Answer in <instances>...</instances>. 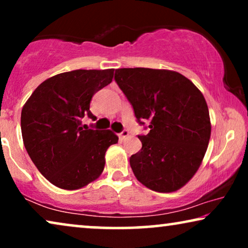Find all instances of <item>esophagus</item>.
I'll return each instance as SVG.
<instances>
[{"instance_id":"34e87169","label":"esophagus","mask_w":248,"mask_h":248,"mask_svg":"<svg viewBox=\"0 0 248 248\" xmlns=\"http://www.w3.org/2000/svg\"><path fill=\"white\" fill-rule=\"evenodd\" d=\"M128 137H130V133H128V131H126V130H124L123 132H121V133L118 134V138H120L121 141L126 140Z\"/></svg>"}]
</instances>
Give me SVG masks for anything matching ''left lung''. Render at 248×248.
<instances>
[{
  "mask_svg": "<svg viewBox=\"0 0 248 248\" xmlns=\"http://www.w3.org/2000/svg\"><path fill=\"white\" fill-rule=\"evenodd\" d=\"M115 81L150 132L139 135L142 149L131 155L135 177L145 187L170 193L198 171L211 135L209 108L201 91L171 70L118 69Z\"/></svg>",
  "mask_w": 248,
  "mask_h": 248,
  "instance_id": "left-lung-1",
  "label": "left lung"
}]
</instances>
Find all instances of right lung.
Here are the masks:
<instances>
[{"label": "right lung", "mask_w": 248, "mask_h": 248, "mask_svg": "<svg viewBox=\"0 0 248 248\" xmlns=\"http://www.w3.org/2000/svg\"><path fill=\"white\" fill-rule=\"evenodd\" d=\"M114 69L74 70L36 88L23 105V144L37 169L57 187L74 191L96 181L105 154L118 137L110 130H83L91 98L113 80Z\"/></svg>", "instance_id": "1"}]
</instances>
